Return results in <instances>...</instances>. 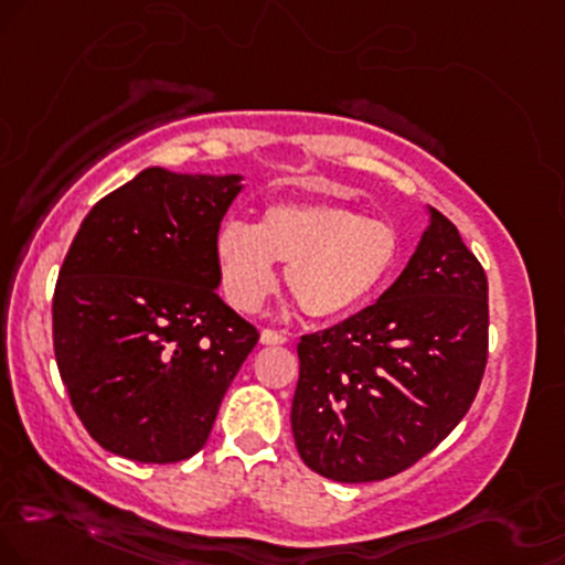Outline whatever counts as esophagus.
<instances>
[{
  "label": "esophagus",
  "mask_w": 565,
  "mask_h": 565,
  "mask_svg": "<svg viewBox=\"0 0 565 565\" xmlns=\"http://www.w3.org/2000/svg\"><path fill=\"white\" fill-rule=\"evenodd\" d=\"M262 343L264 345H282V343H288V335H285V332H277V330H262Z\"/></svg>",
  "instance_id": "1"
}]
</instances>
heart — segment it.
<instances>
[{
  "instance_id": "heart-1",
  "label": "heart",
  "mask_w": 565,
  "mask_h": 565,
  "mask_svg": "<svg viewBox=\"0 0 565 565\" xmlns=\"http://www.w3.org/2000/svg\"><path fill=\"white\" fill-rule=\"evenodd\" d=\"M393 225L330 204H271L256 225L227 220L214 238L222 290L241 311H256L285 285L311 319H343L380 294L398 267Z\"/></svg>"
}]
</instances>
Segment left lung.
Listing matches in <instances>:
<instances>
[{
    "instance_id": "left-lung-1",
    "label": "left lung",
    "mask_w": 565,
    "mask_h": 565,
    "mask_svg": "<svg viewBox=\"0 0 565 565\" xmlns=\"http://www.w3.org/2000/svg\"><path fill=\"white\" fill-rule=\"evenodd\" d=\"M487 327L482 264L429 209L408 267L377 303L298 343L290 424L303 463L359 484L435 450L477 398Z\"/></svg>"
}]
</instances>
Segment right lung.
<instances>
[{
  "mask_svg": "<svg viewBox=\"0 0 565 565\" xmlns=\"http://www.w3.org/2000/svg\"><path fill=\"white\" fill-rule=\"evenodd\" d=\"M241 175L149 167L81 222L52 301L54 356L88 435L138 463L204 448L259 332L217 296L214 238Z\"/></svg>",
  "mask_w": 565,
  "mask_h": 565,
  "instance_id": "1",
  "label": "right lung"
}]
</instances>
